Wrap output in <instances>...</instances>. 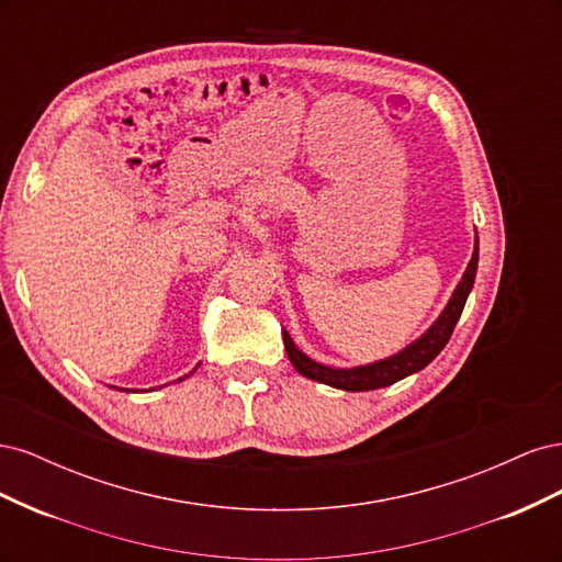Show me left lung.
<instances>
[{
  "mask_svg": "<svg viewBox=\"0 0 562 562\" xmlns=\"http://www.w3.org/2000/svg\"><path fill=\"white\" fill-rule=\"evenodd\" d=\"M475 269H479V236H475L471 262L467 265L464 277L457 283L450 302L446 304V310L440 312V316L434 321V326L427 333L419 335L415 342H411L398 353L389 356V359L368 363V366H356V368H330V366L316 363L307 353H302L293 342V337L283 330V345L288 351V359H291V363L295 366L300 375L335 389H345V391L382 389L407 375H413V372L427 368L440 353V349L448 345V339L457 326L459 316H462L467 297L473 288Z\"/></svg>",
  "mask_w": 562,
  "mask_h": 562,
  "instance_id": "8db88e82",
  "label": "left lung"
}]
</instances>
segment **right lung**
Listing matches in <instances>:
<instances>
[{"instance_id": "add662e5", "label": "right lung", "mask_w": 562, "mask_h": 562, "mask_svg": "<svg viewBox=\"0 0 562 562\" xmlns=\"http://www.w3.org/2000/svg\"><path fill=\"white\" fill-rule=\"evenodd\" d=\"M194 370H196V368H194ZM194 370H192V372H194ZM192 372H190V375H192ZM190 375H184V378H180V380H178V382H182V380H187V378H190ZM122 391H128V389H122Z\"/></svg>"}]
</instances>
